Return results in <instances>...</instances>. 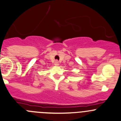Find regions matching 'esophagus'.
<instances>
[{"label": "esophagus", "instance_id": "34e87169", "mask_svg": "<svg viewBox=\"0 0 121 121\" xmlns=\"http://www.w3.org/2000/svg\"><path fill=\"white\" fill-rule=\"evenodd\" d=\"M54 65H56V66H58V65H59V63H58V61L56 60L55 62H54Z\"/></svg>", "mask_w": 121, "mask_h": 121}]
</instances>
